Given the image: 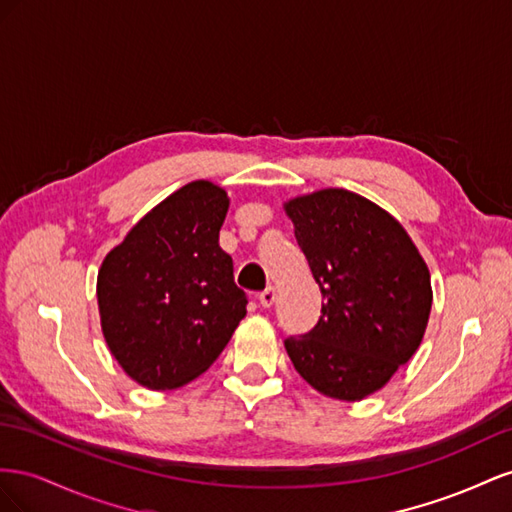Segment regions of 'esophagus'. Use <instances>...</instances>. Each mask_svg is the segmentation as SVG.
I'll return each mask as SVG.
<instances>
[{"label":"esophagus","instance_id":"1","mask_svg":"<svg viewBox=\"0 0 512 512\" xmlns=\"http://www.w3.org/2000/svg\"><path fill=\"white\" fill-rule=\"evenodd\" d=\"M274 300H276V289L274 287H268L264 294H259V304L264 306V309H270V306L274 304Z\"/></svg>","mask_w":512,"mask_h":512}]
</instances>
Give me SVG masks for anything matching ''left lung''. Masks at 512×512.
Listing matches in <instances>:
<instances>
[{
    "instance_id": "left-lung-1",
    "label": "left lung",
    "mask_w": 512,
    "mask_h": 512,
    "mask_svg": "<svg viewBox=\"0 0 512 512\" xmlns=\"http://www.w3.org/2000/svg\"><path fill=\"white\" fill-rule=\"evenodd\" d=\"M283 212L321 291L317 326L285 349L319 394L362 401L382 390L425 337L431 274L410 233L345 188L291 197Z\"/></svg>"
}]
</instances>
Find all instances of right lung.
Instances as JSON below:
<instances>
[{
    "label": "right lung",
    "mask_w": 512,
    "mask_h": 512,
    "mask_svg": "<svg viewBox=\"0 0 512 512\" xmlns=\"http://www.w3.org/2000/svg\"><path fill=\"white\" fill-rule=\"evenodd\" d=\"M229 195L188 182L105 255L96 279L100 328L124 373L143 388L193 382L246 315L231 257L218 246Z\"/></svg>",
    "instance_id": "add662e5"
}]
</instances>
